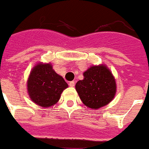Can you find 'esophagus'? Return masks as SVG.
Wrapping results in <instances>:
<instances>
[{
	"label": "esophagus",
	"instance_id": "34e87169",
	"mask_svg": "<svg viewBox=\"0 0 149 149\" xmlns=\"http://www.w3.org/2000/svg\"><path fill=\"white\" fill-rule=\"evenodd\" d=\"M68 84H69V86H72V87H73V86H74L75 82H74V81H70V82H69V83H68Z\"/></svg>",
	"mask_w": 149,
	"mask_h": 149
}]
</instances>
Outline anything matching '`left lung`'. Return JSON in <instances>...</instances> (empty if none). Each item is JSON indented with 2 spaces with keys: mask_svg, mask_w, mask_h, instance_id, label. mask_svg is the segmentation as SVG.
Returning a JSON list of instances; mask_svg holds the SVG:
<instances>
[{
  "mask_svg": "<svg viewBox=\"0 0 149 149\" xmlns=\"http://www.w3.org/2000/svg\"><path fill=\"white\" fill-rule=\"evenodd\" d=\"M83 75V80H79L75 88L86 106L91 109H98L111 102L116 93V82L107 67H91Z\"/></svg>",
  "mask_w": 149,
  "mask_h": 149,
  "instance_id": "obj_1",
  "label": "left lung"
}]
</instances>
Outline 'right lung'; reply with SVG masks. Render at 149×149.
Returning a JSON list of instances; mask_svg holds the SVG:
<instances>
[{
  "label": "right lung",
  "instance_id": "right-lung-1",
  "mask_svg": "<svg viewBox=\"0 0 149 149\" xmlns=\"http://www.w3.org/2000/svg\"><path fill=\"white\" fill-rule=\"evenodd\" d=\"M68 85L63 77L55 73L52 65L38 64L32 69L28 80L31 99L42 107L53 106Z\"/></svg>",
  "mask_w": 149,
  "mask_h": 149
}]
</instances>
